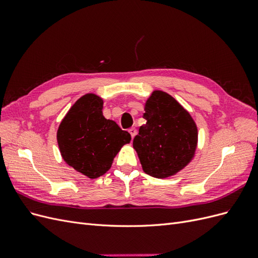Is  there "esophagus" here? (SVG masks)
Wrapping results in <instances>:
<instances>
[{"mask_svg": "<svg viewBox=\"0 0 258 258\" xmlns=\"http://www.w3.org/2000/svg\"><path fill=\"white\" fill-rule=\"evenodd\" d=\"M129 132H130V135H131L132 139H134V138L136 137V135H137V129H136V128H130V129H129Z\"/></svg>", "mask_w": 258, "mask_h": 258, "instance_id": "1", "label": "esophagus"}]
</instances>
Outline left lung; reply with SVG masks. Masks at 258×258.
I'll return each mask as SVG.
<instances>
[{"instance_id":"obj_1","label":"left lung","mask_w":258,"mask_h":258,"mask_svg":"<svg viewBox=\"0 0 258 258\" xmlns=\"http://www.w3.org/2000/svg\"><path fill=\"white\" fill-rule=\"evenodd\" d=\"M144 110L146 123L134 139L144 172L157 178L174 175L188 165L196 152V123L173 97L160 90L153 91Z\"/></svg>"}]
</instances>
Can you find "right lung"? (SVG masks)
Segmentation results:
<instances>
[{
  "mask_svg": "<svg viewBox=\"0 0 258 258\" xmlns=\"http://www.w3.org/2000/svg\"><path fill=\"white\" fill-rule=\"evenodd\" d=\"M103 100L95 93L80 98L62 119L57 141L62 158L77 172L97 178L111 168L131 136L102 113Z\"/></svg>",
  "mask_w": 258,
  "mask_h": 258,
  "instance_id": "obj_1",
  "label": "right lung"
}]
</instances>
